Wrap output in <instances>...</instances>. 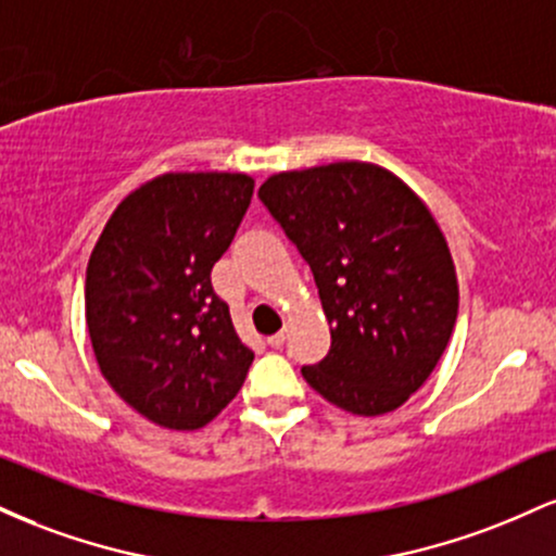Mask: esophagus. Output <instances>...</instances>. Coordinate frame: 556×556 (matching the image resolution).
<instances>
[{"mask_svg":"<svg viewBox=\"0 0 556 556\" xmlns=\"http://www.w3.org/2000/svg\"><path fill=\"white\" fill-rule=\"evenodd\" d=\"M285 340H287L285 331H277V334H271V337H269V348H274V350H282Z\"/></svg>","mask_w":556,"mask_h":556,"instance_id":"esophagus-1","label":"esophagus"}]
</instances>
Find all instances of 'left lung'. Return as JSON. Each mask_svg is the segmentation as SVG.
Masks as SVG:
<instances>
[{
    "mask_svg": "<svg viewBox=\"0 0 556 556\" xmlns=\"http://www.w3.org/2000/svg\"><path fill=\"white\" fill-rule=\"evenodd\" d=\"M261 203L314 271L331 348L303 379L353 416H384L424 387L457 318V274L426 203L366 162L279 172Z\"/></svg>",
    "mask_w": 556,
    "mask_h": 556,
    "instance_id": "1",
    "label": "left lung"
}]
</instances>
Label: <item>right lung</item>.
<instances>
[{
	"label": "right lung",
	"mask_w": 556,
	"mask_h": 556,
	"mask_svg": "<svg viewBox=\"0 0 556 556\" xmlns=\"http://www.w3.org/2000/svg\"><path fill=\"white\" fill-rule=\"evenodd\" d=\"M238 172H169L114 208L86 269L101 374L151 424L193 431L232 402L253 363L212 269L253 198Z\"/></svg>",
	"instance_id": "obj_1"
}]
</instances>
